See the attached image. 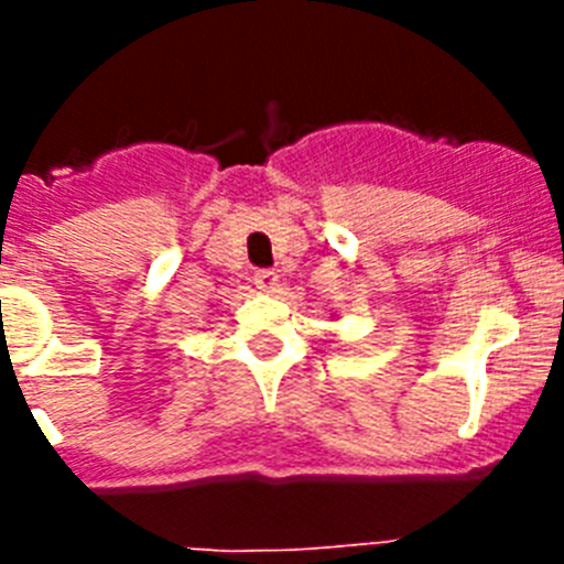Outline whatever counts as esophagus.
Wrapping results in <instances>:
<instances>
[{
  "label": "esophagus",
  "mask_w": 564,
  "mask_h": 564,
  "mask_svg": "<svg viewBox=\"0 0 564 564\" xmlns=\"http://www.w3.org/2000/svg\"><path fill=\"white\" fill-rule=\"evenodd\" d=\"M253 282H257L259 291H265V293L279 291V273L276 271H257Z\"/></svg>",
  "instance_id": "34e87169"
}]
</instances>
